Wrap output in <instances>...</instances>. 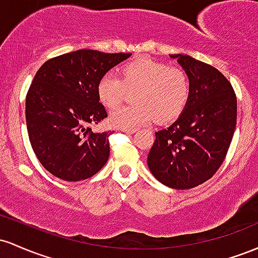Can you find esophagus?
Wrapping results in <instances>:
<instances>
[{"instance_id":"34e87169","label":"esophagus","mask_w":258,"mask_h":258,"mask_svg":"<svg viewBox=\"0 0 258 258\" xmlns=\"http://www.w3.org/2000/svg\"><path fill=\"white\" fill-rule=\"evenodd\" d=\"M121 132L126 133V134H134L135 132H138L137 128H126V129H121Z\"/></svg>"}]
</instances>
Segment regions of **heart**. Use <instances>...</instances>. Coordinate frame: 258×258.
<instances>
[{
    "mask_svg": "<svg viewBox=\"0 0 258 258\" xmlns=\"http://www.w3.org/2000/svg\"><path fill=\"white\" fill-rule=\"evenodd\" d=\"M119 75L105 73L97 83V97L107 108H117L128 90L135 103L121 107L109 117L113 126L126 129L155 117L161 123L175 119L186 106L191 80L183 68L150 58L133 60L121 67Z\"/></svg>",
    "mask_w": 258,
    "mask_h": 258,
    "instance_id": "obj_1",
    "label": "heart"
}]
</instances>
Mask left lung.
I'll use <instances>...</instances> for the list:
<instances>
[{"mask_svg":"<svg viewBox=\"0 0 258 258\" xmlns=\"http://www.w3.org/2000/svg\"><path fill=\"white\" fill-rule=\"evenodd\" d=\"M178 59L191 80L190 96L174 123L156 133L147 164L155 178L173 189H191L222 166L236 125V95L215 67L187 54Z\"/></svg>","mask_w":258,"mask_h":258,"instance_id":"8db88e82","label":"left lung"}]
</instances>
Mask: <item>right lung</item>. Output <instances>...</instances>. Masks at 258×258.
Listing matches in <instances>:
<instances>
[{"label":"right lung","mask_w":258,"mask_h":258,"mask_svg":"<svg viewBox=\"0 0 258 258\" xmlns=\"http://www.w3.org/2000/svg\"><path fill=\"white\" fill-rule=\"evenodd\" d=\"M130 53L78 50L46 60L25 100L31 147L46 170L67 181L95 175L108 161L111 132L94 133L107 112L97 83Z\"/></svg>","instance_id":"right-lung-1"}]
</instances>
